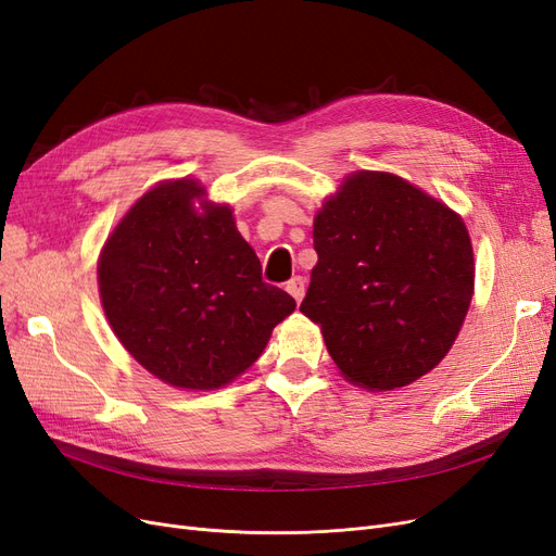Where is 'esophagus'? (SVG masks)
<instances>
[{"mask_svg":"<svg viewBox=\"0 0 556 556\" xmlns=\"http://www.w3.org/2000/svg\"><path fill=\"white\" fill-rule=\"evenodd\" d=\"M285 290H288V292L292 294V299L299 304V301L304 299V294H306V280L301 278V276H296V278H292V280L288 282V288H285Z\"/></svg>","mask_w":556,"mask_h":556,"instance_id":"1","label":"esophagus"}]
</instances>
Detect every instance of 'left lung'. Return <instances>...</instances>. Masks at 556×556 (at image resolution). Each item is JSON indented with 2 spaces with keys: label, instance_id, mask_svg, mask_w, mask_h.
<instances>
[{
  "label": "left lung",
  "instance_id": "obj_1",
  "mask_svg": "<svg viewBox=\"0 0 556 556\" xmlns=\"http://www.w3.org/2000/svg\"><path fill=\"white\" fill-rule=\"evenodd\" d=\"M313 245L299 311L350 382L394 390L447 355L476 274L457 213L399 176L359 172L317 213Z\"/></svg>",
  "mask_w": 556,
  "mask_h": 556
}]
</instances>
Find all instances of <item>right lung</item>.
I'll use <instances>...</instances> for the list:
<instances>
[{"label":"right lung","instance_id":"obj_1","mask_svg":"<svg viewBox=\"0 0 556 556\" xmlns=\"http://www.w3.org/2000/svg\"><path fill=\"white\" fill-rule=\"evenodd\" d=\"M194 180L162 182L129 208L99 257V294L117 339L150 374L217 390L255 362L294 299L262 264L227 206L194 208Z\"/></svg>","mask_w":556,"mask_h":556}]
</instances>
